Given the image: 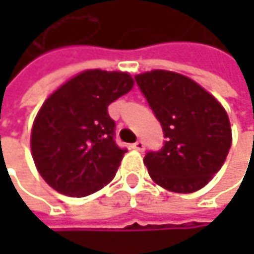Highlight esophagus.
Masks as SVG:
<instances>
[{
  "instance_id": "obj_1",
  "label": "esophagus",
  "mask_w": 254,
  "mask_h": 254,
  "mask_svg": "<svg viewBox=\"0 0 254 254\" xmlns=\"http://www.w3.org/2000/svg\"><path fill=\"white\" fill-rule=\"evenodd\" d=\"M132 148H133V150H136V151H144V148H145L144 141L138 139L136 142H133V144H132Z\"/></svg>"
}]
</instances>
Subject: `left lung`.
I'll use <instances>...</instances> for the list:
<instances>
[{
  "mask_svg": "<svg viewBox=\"0 0 254 254\" xmlns=\"http://www.w3.org/2000/svg\"><path fill=\"white\" fill-rule=\"evenodd\" d=\"M135 80L166 139L159 151L144 157L151 179L174 192L203 188L228 156L227 112L213 95L179 73L153 70L136 75Z\"/></svg>",
  "mask_w": 254,
  "mask_h": 254,
  "instance_id": "left-lung-1",
  "label": "left lung"
}]
</instances>
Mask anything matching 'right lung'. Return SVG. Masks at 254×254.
I'll return each instance as SVG.
<instances>
[{"instance_id": "right-lung-1", "label": "right lung", "mask_w": 254, "mask_h": 254, "mask_svg": "<svg viewBox=\"0 0 254 254\" xmlns=\"http://www.w3.org/2000/svg\"><path fill=\"white\" fill-rule=\"evenodd\" d=\"M132 85L124 72L86 70L42 104L30 147L36 169L50 187L85 197L115 178L127 148L115 141L116 122L107 109Z\"/></svg>"}]
</instances>
